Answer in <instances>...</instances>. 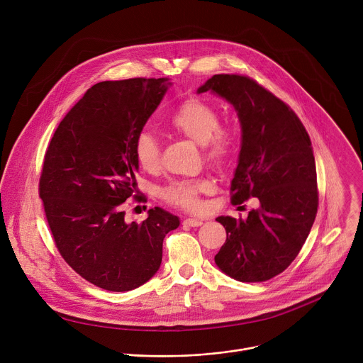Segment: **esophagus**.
<instances>
[{
  "mask_svg": "<svg viewBox=\"0 0 363 363\" xmlns=\"http://www.w3.org/2000/svg\"><path fill=\"white\" fill-rule=\"evenodd\" d=\"M186 225H190V227H199L203 224V220H199V218H186L183 221Z\"/></svg>",
  "mask_w": 363,
  "mask_h": 363,
  "instance_id": "34e87169",
  "label": "esophagus"
}]
</instances>
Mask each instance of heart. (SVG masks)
Masks as SVG:
<instances>
[{
    "label": "heart",
    "mask_w": 363,
    "mask_h": 363,
    "mask_svg": "<svg viewBox=\"0 0 363 363\" xmlns=\"http://www.w3.org/2000/svg\"><path fill=\"white\" fill-rule=\"evenodd\" d=\"M170 128L177 135L200 145L203 157L211 166H224L233 157L237 149L235 133L225 126H220L218 111L201 99L193 98L179 106L170 119ZM133 153L138 164L155 173L162 166V150L157 139L149 133L138 135ZM213 186L206 179L173 182L163 190V197L184 210L196 211L201 208L200 196L210 193Z\"/></svg>",
    "instance_id": "obj_1"
}]
</instances>
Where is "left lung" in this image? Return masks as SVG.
<instances>
[{"instance_id": "1", "label": "left lung", "mask_w": 363, "mask_h": 363, "mask_svg": "<svg viewBox=\"0 0 363 363\" xmlns=\"http://www.w3.org/2000/svg\"><path fill=\"white\" fill-rule=\"evenodd\" d=\"M208 91L233 105L241 126L231 203L258 199L247 218H216L227 240L214 261L237 281H267L295 259L316 216L311 139L294 111L248 77L214 75L197 94Z\"/></svg>"}]
</instances>
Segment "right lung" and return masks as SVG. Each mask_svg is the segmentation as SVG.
I'll list each match as a JSON object with an SVG mask.
<instances>
[{"label":"right lung","mask_w":363,"mask_h":363,"mask_svg":"<svg viewBox=\"0 0 363 363\" xmlns=\"http://www.w3.org/2000/svg\"><path fill=\"white\" fill-rule=\"evenodd\" d=\"M172 82L105 81L86 91L55 130L44 159L40 197L57 248L94 285L125 292L160 268L163 240L180 224L155 207L126 223L123 203L142 200L133 145Z\"/></svg>","instance_id":"right-lung-1"}]
</instances>
